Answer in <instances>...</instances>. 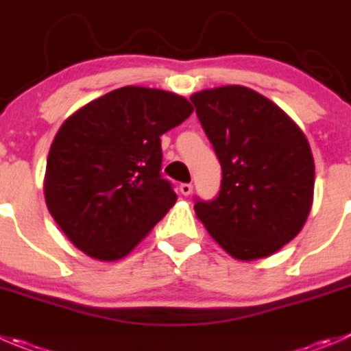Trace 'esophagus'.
I'll return each mask as SVG.
<instances>
[{
  "label": "esophagus",
  "instance_id": "esophagus-1",
  "mask_svg": "<svg viewBox=\"0 0 351 351\" xmlns=\"http://www.w3.org/2000/svg\"><path fill=\"white\" fill-rule=\"evenodd\" d=\"M192 190H193L192 183H182V185H180V192H182L183 195H190Z\"/></svg>",
  "mask_w": 351,
  "mask_h": 351
}]
</instances>
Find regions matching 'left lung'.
Masks as SVG:
<instances>
[{"label": "left lung", "mask_w": 351, "mask_h": 351, "mask_svg": "<svg viewBox=\"0 0 351 351\" xmlns=\"http://www.w3.org/2000/svg\"><path fill=\"white\" fill-rule=\"evenodd\" d=\"M200 125L219 159L216 199H195L197 217L234 258L267 257L293 240L314 197V158L295 121L241 85L195 93Z\"/></svg>", "instance_id": "8db88e82"}]
</instances>
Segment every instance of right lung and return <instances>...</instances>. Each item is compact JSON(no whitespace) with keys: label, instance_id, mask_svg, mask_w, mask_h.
<instances>
[{"label":"right lung","instance_id":"obj_1","mask_svg":"<svg viewBox=\"0 0 351 351\" xmlns=\"http://www.w3.org/2000/svg\"><path fill=\"white\" fill-rule=\"evenodd\" d=\"M185 97L127 85L85 104L58 130L44 195L71 243L118 261L175 206L161 175V135L192 114Z\"/></svg>","mask_w":351,"mask_h":351}]
</instances>
